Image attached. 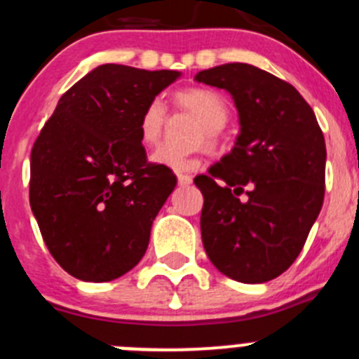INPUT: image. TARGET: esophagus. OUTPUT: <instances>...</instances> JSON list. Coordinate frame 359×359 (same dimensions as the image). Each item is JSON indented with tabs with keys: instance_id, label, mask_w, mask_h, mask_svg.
<instances>
[{
	"instance_id": "esophagus-1",
	"label": "esophagus",
	"mask_w": 359,
	"mask_h": 359,
	"mask_svg": "<svg viewBox=\"0 0 359 359\" xmlns=\"http://www.w3.org/2000/svg\"><path fill=\"white\" fill-rule=\"evenodd\" d=\"M178 183L181 184V187H187V184L191 183V176L183 175V172H178Z\"/></svg>"
}]
</instances>
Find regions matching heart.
Segmentation results:
<instances>
[{
	"instance_id": "obj_1",
	"label": "heart",
	"mask_w": 359,
	"mask_h": 359,
	"mask_svg": "<svg viewBox=\"0 0 359 359\" xmlns=\"http://www.w3.org/2000/svg\"><path fill=\"white\" fill-rule=\"evenodd\" d=\"M175 104L184 111L191 113L195 118L202 122L198 140H205L209 147H215L218 143L219 130L229 120V104L225 97L219 92L205 87H191L183 88L175 94ZM165 108L158 99H151L141 111L140 120H137V136H140L141 144L144 147H154L162 137L165 126ZM151 161L155 164L165 165L175 171H190L197 168L198 158L194 154H181L171 148H158Z\"/></svg>"
}]
</instances>
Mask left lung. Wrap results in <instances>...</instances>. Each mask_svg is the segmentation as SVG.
<instances>
[{
  "label": "left lung",
  "instance_id": "8db88e82",
  "mask_svg": "<svg viewBox=\"0 0 359 359\" xmlns=\"http://www.w3.org/2000/svg\"><path fill=\"white\" fill-rule=\"evenodd\" d=\"M225 88L239 111L236 147L195 184L204 195L202 244L239 283H267L288 271L325 198V136L293 85L251 64L195 74Z\"/></svg>",
  "mask_w": 359,
  "mask_h": 359
}]
</instances>
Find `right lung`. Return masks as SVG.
Here are the masks:
<instances>
[{
  "instance_id": "right-lung-1",
  "label": "right lung",
  "mask_w": 359,
  "mask_h": 359,
  "mask_svg": "<svg viewBox=\"0 0 359 359\" xmlns=\"http://www.w3.org/2000/svg\"><path fill=\"white\" fill-rule=\"evenodd\" d=\"M180 74L97 66L64 92L34 141L29 204L48 251L73 278L111 281L143 258L176 176L147 161L137 120Z\"/></svg>"
}]
</instances>
